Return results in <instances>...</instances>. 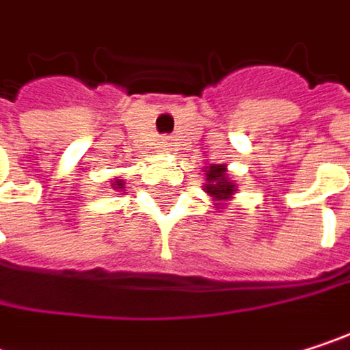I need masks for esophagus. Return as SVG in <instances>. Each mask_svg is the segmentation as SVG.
I'll use <instances>...</instances> for the list:
<instances>
[{"mask_svg":"<svg viewBox=\"0 0 350 350\" xmlns=\"http://www.w3.org/2000/svg\"><path fill=\"white\" fill-rule=\"evenodd\" d=\"M162 146H164V148H168V142L164 139V142H162Z\"/></svg>","mask_w":350,"mask_h":350,"instance_id":"esophagus-1","label":"esophagus"}]
</instances>
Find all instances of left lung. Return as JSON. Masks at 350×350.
<instances>
[{
	"mask_svg": "<svg viewBox=\"0 0 350 350\" xmlns=\"http://www.w3.org/2000/svg\"><path fill=\"white\" fill-rule=\"evenodd\" d=\"M225 172H227V170H225L223 164H221V166H211V168L206 170V180H208V184L204 186V190H206L211 196H215L217 200H227V198L235 192V184L227 180Z\"/></svg>",
	"mask_w": 350,
	"mask_h": 350,
	"instance_id": "1",
	"label": "left lung"
}]
</instances>
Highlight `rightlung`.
I'll return each instance as SVG.
<instances>
[{
	"instance_id": "obj_1",
	"label": "right lung",
	"mask_w": 350,
	"mask_h": 350,
	"mask_svg": "<svg viewBox=\"0 0 350 350\" xmlns=\"http://www.w3.org/2000/svg\"><path fill=\"white\" fill-rule=\"evenodd\" d=\"M117 186H119V188H123V186H121V182H119V180H117V182H115V186H113V188H117Z\"/></svg>"
}]
</instances>
